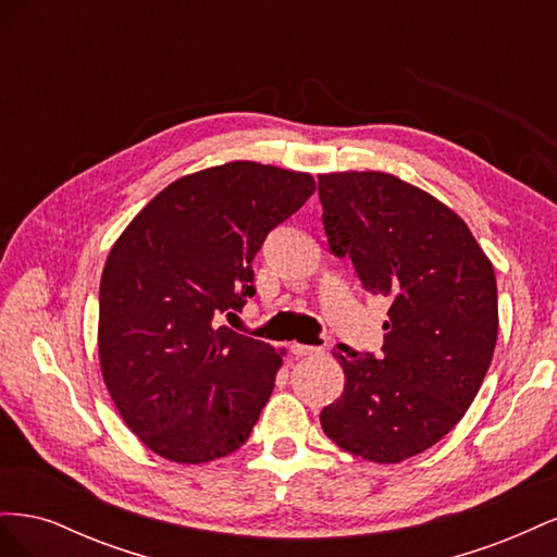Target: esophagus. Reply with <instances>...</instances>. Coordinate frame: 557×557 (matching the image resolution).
Here are the masks:
<instances>
[{
  "mask_svg": "<svg viewBox=\"0 0 557 557\" xmlns=\"http://www.w3.org/2000/svg\"><path fill=\"white\" fill-rule=\"evenodd\" d=\"M323 350L320 346H307V344H290V352L295 358H307V356H318Z\"/></svg>",
  "mask_w": 557,
  "mask_h": 557,
  "instance_id": "1",
  "label": "esophagus"
}]
</instances>
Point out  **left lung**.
Masks as SVG:
<instances>
[{"label":"left lung","instance_id":"obj_1","mask_svg":"<svg viewBox=\"0 0 557 557\" xmlns=\"http://www.w3.org/2000/svg\"><path fill=\"white\" fill-rule=\"evenodd\" d=\"M330 252L391 299L381 352L339 344L342 397L320 411L330 440L372 462L434 446L474 401L497 344V281L460 215L391 174L318 176Z\"/></svg>","mask_w":557,"mask_h":557}]
</instances>
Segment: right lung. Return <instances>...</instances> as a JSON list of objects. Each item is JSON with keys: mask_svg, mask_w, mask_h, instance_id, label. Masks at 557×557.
<instances>
[{"mask_svg": "<svg viewBox=\"0 0 557 557\" xmlns=\"http://www.w3.org/2000/svg\"><path fill=\"white\" fill-rule=\"evenodd\" d=\"M313 190L272 164L211 166L166 185L111 248L99 362L117 413L162 458H223L258 423L281 352L218 318L256 295L252 258Z\"/></svg>", "mask_w": 557, "mask_h": 557, "instance_id": "1", "label": "right lung"}]
</instances>
